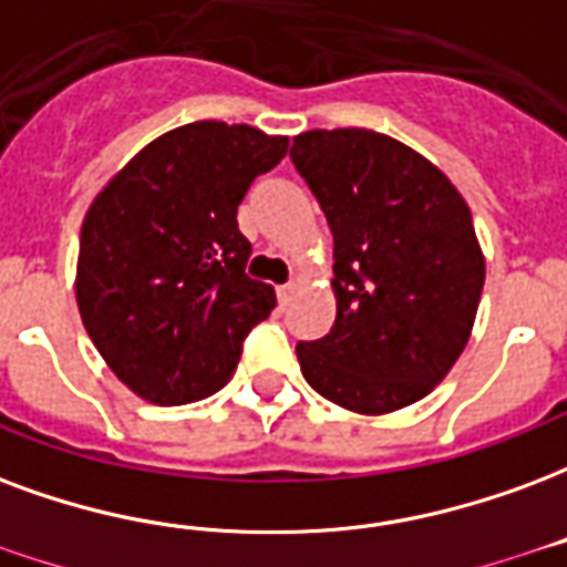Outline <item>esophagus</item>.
Masks as SVG:
<instances>
[{"label":"esophagus","mask_w":567,"mask_h":567,"mask_svg":"<svg viewBox=\"0 0 567 567\" xmlns=\"http://www.w3.org/2000/svg\"><path fill=\"white\" fill-rule=\"evenodd\" d=\"M295 291H297V285H282V288H276V297H279V306H282V309L291 303Z\"/></svg>","instance_id":"34e87169"}]
</instances>
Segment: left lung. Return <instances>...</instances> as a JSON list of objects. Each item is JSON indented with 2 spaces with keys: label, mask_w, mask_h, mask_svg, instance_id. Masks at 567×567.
<instances>
[{
  "label": "left lung",
  "mask_w": 567,
  "mask_h": 567,
  "mask_svg": "<svg viewBox=\"0 0 567 567\" xmlns=\"http://www.w3.org/2000/svg\"><path fill=\"white\" fill-rule=\"evenodd\" d=\"M291 158L333 234L337 318L297 342L303 379L354 414L423 400L475 327L486 261L472 209L442 171L396 137L312 128Z\"/></svg>",
  "instance_id": "1"
}]
</instances>
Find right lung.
<instances>
[{"instance_id": "add662e5", "label": "right lung", "mask_w": 567, "mask_h": 567, "mask_svg": "<svg viewBox=\"0 0 567 567\" xmlns=\"http://www.w3.org/2000/svg\"><path fill=\"white\" fill-rule=\"evenodd\" d=\"M285 134L216 120L179 125L128 158L92 198L74 295L81 321L125 388L186 405L228 384L243 339L276 291L246 276L237 207L279 165Z\"/></svg>"}]
</instances>
